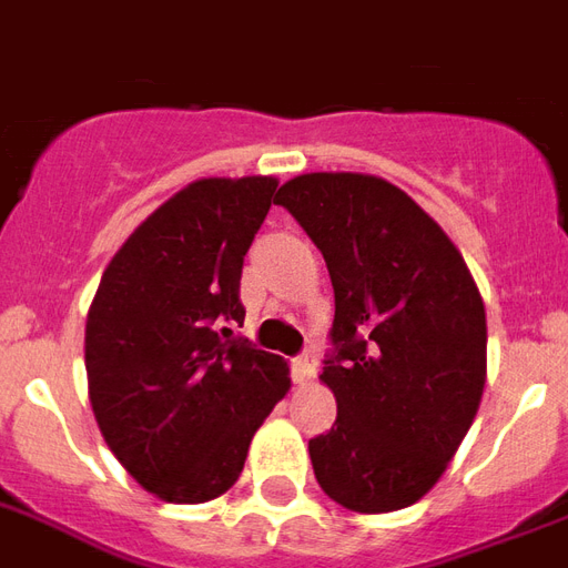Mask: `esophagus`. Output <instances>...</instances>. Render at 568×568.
<instances>
[{
	"label": "esophagus",
	"mask_w": 568,
	"mask_h": 568,
	"mask_svg": "<svg viewBox=\"0 0 568 568\" xmlns=\"http://www.w3.org/2000/svg\"><path fill=\"white\" fill-rule=\"evenodd\" d=\"M314 374H317V362L308 353H302L300 359H293V383H300V386H308L314 381Z\"/></svg>",
	"instance_id": "esophagus-1"
}]
</instances>
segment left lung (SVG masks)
<instances>
[{"mask_svg": "<svg viewBox=\"0 0 568 568\" xmlns=\"http://www.w3.org/2000/svg\"><path fill=\"white\" fill-rule=\"evenodd\" d=\"M275 203L323 251L335 290L320 381L338 404L308 440L320 488L359 515L407 509L440 481L488 377L485 302L437 221L371 173H302Z\"/></svg>", "mask_w": 568, "mask_h": 568, "instance_id": "left-lung-1", "label": "left lung"}]
</instances>
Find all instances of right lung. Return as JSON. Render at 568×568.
Listing matches in <instances>:
<instances>
[{"label": "right lung", "instance_id": "right-lung-1", "mask_svg": "<svg viewBox=\"0 0 568 568\" xmlns=\"http://www.w3.org/2000/svg\"><path fill=\"white\" fill-rule=\"evenodd\" d=\"M275 187V176H209L176 191L122 242L89 305L92 413L158 500L230 491L251 437L290 392L281 356L219 338V323L245 320L242 260Z\"/></svg>", "mask_w": 568, "mask_h": 568}]
</instances>
